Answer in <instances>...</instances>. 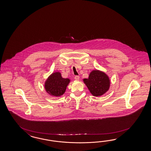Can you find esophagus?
Here are the masks:
<instances>
[{
    "mask_svg": "<svg viewBox=\"0 0 151 151\" xmlns=\"http://www.w3.org/2000/svg\"><path fill=\"white\" fill-rule=\"evenodd\" d=\"M74 78H75V79L76 80L78 81V80H79V79H80V76H77V75H76V76H75Z\"/></svg>",
    "mask_w": 151,
    "mask_h": 151,
    "instance_id": "34e87169",
    "label": "esophagus"
}]
</instances>
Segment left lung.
I'll list each match as a JSON object with an SVG mask.
<instances>
[{
  "label": "left lung",
  "mask_w": 151,
  "mask_h": 151,
  "mask_svg": "<svg viewBox=\"0 0 151 151\" xmlns=\"http://www.w3.org/2000/svg\"><path fill=\"white\" fill-rule=\"evenodd\" d=\"M83 81L92 95L101 96L109 90L110 82L109 78L104 73L99 70H93L89 75L88 78Z\"/></svg>",
  "instance_id": "left-lung-1"
}]
</instances>
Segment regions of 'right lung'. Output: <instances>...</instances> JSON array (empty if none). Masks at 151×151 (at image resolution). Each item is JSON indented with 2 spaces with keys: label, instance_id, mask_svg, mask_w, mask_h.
Instances as JSON below:
<instances>
[{
  "label": "right lung",
  "instance_id": "obj_1",
  "mask_svg": "<svg viewBox=\"0 0 151 151\" xmlns=\"http://www.w3.org/2000/svg\"><path fill=\"white\" fill-rule=\"evenodd\" d=\"M69 78H64L59 72L51 75L45 82V88L46 92L52 96H59L63 95L69 83Z\"/></svg>",
  "mask_w": 151,
  "mask_h": 151
}]
</instances>
